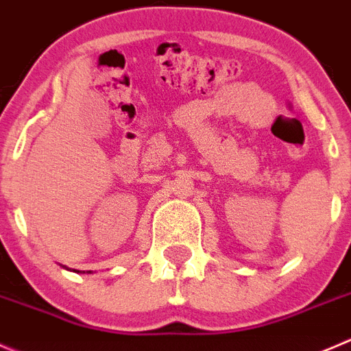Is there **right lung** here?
I'll return each instance as SVG.
<instances>
[{
	"instance_id": "obj_1",
	"label": "right lung",
	"mask_w": 351,
	"mask_h": 351,
	"mask_svg": "<svg viewBox=\"0 0 351 351\" xmlns=\"http://www.w3.org/2000/svg\"><path fill=\"white\" fill-rule=\"evenodd\" d=\"M63 267H64V269H68V267H66V266H63ZM70 271H71V269H70ZM73 271H75V273H78V271H77V269H73ZM89 273H90V271H89Z\"/></svg>"
}]
</instances>
